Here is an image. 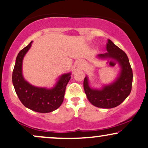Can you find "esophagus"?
I'll return each instance as SVG.
<instances>
[{
  "instance_id": "obj_1",
  "label": "esophagus",
  "mask_w": 148,
  "mask_h": 148,
  "mask_svg": "<svg viewBox=\"0 0 148 148\" xmlns=\"http://www.w3.org/2000/svg\"><path fill=\"white\" fill-rule=\"evenodd\" d=\"M77 66H82V64H83V62H82V61H77Z\"/></svg>"
}]
</instances>
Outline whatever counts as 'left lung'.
<instances>
[{
	"mask_svg": "<svg viewBox=\"0 0 148 148\" xmlns=\"http://www.w3.org/2000/svg\"><path fill=\"white\" fill-rule=\"evenodd\" d=\"M106 47L107 52L99 54L97 58L116 60L120 67L118 77L112 83L103 86L101 89H96L90 86L86 76L84 80V88L91 104L100 108L111 109L120 105L130 95L133 75L126 53L109 39Z\"/></svg>",
	"mask_w": 148,
	"mask_h": 148,
	"instance_id": "1",
	"label": "left lung"
}]
</instances>
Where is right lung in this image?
Listing matches in <instances>:
<instances>
[{
  "instance_id": "right-lung-1",
  "label": "right lung",
  "mask_w": 148,
  "mask_h": 148,
  "mask_svg": "<svg viewBox=\"0 0 148 148\" xmlns=\"http://www.w3.org/2000/svg\"><path fill=\"white\" fill-rule=\"evenodd\" d=\"M32 43V41L30 42L18 54L12 75L13 84L19 99L25 107L36 112L49 113L62 105L71 73L59 77L56 85L51 88L36 87L28 83L23 76L22 62Z\"/></svg>"
}]
</instances>
